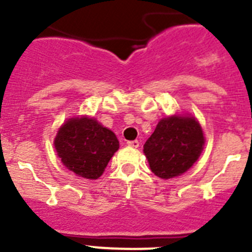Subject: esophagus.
<instances>
[{
  "mask_svg": "<svg viewBox=\"0 0 252 252\" xmlns=\"http://www.w3.org/2000/svg\"><path fill=\"white\" fill-rule=\"evenodd\" d=\"M140 142L137 140H132V141H127V145L131 146V148H139Z\"/></svg>",
  "mask_w": 252,
  "mask_h": 252,
  "instance_id": "esophagus-1",
  "label": "esophagus"
}]
</instances>
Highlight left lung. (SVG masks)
<instances>
[{
	"label": "left lung",
	"mask_w": 252,
	"mask_h": 252,
	"mask_svg": "<svg viewBox=\"0 0 252 252\" xmlns=\"http://www.w3.org/2000/svg\"><path fill=\"white\" fill-rule=\"evenodd\" d=\"M204 146L203 130L193 116L160 120L144 145L151 171L161 179L182 175L198 160Z\"/></svg>",
	"instance_id": "8db88e82"
}]
</instances>
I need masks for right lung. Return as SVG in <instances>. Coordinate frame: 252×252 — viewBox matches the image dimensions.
Here are the masks:
<instances>
[{"mask_svg": "<svg viewBox=\"0 0 252 252\" xmlns=\"http://www.w3.org/2000/svg\"><path fill=\"white\" fill-rule=\"evenodd\" d=\"M58 157L66 169L84 179H98L119 150L115 133L94 117H72L64 122L54 139Z\"/></svg>", "mask_w": 252, "mask_h": 252, "instance_id": "obj_1", "label": "right lung"}]
</instances>
